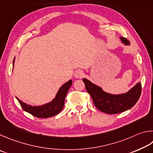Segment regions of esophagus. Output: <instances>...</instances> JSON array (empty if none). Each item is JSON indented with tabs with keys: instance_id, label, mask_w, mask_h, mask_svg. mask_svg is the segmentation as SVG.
Instances as JSON below:
<instances>
[{
	"instance_id": "1",
	"label": "esophagus",
	"mask_w": 153,
	"mask_h": 153,
	"mask_svg": "<svg viewBox=\"0 0 153 153\" xmlns=\"http://www.w3.org/2000/svg\"><path fill=\"white\" fill-rule=\"evenodd\" d=\"M83 76H84L83 72L81 71V70H77L76 71H75L74 74V78L76 79H81Z\"/></svg>"
}]
</instances>
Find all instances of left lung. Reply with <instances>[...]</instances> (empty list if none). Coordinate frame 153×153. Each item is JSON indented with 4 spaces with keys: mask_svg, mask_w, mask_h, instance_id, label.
<instances>
[{
    "mask_svg": "<svg viewBox=\"0 0 153 153\" xmlns=\"http://www.w3.org/2000/svg\"><path fill=\"white\" fill-rule=\"evenodd\" d=\"M122 42L126 45H130L127 39L120 37ZM82 81L96 108L108 114L122 113L132 108L139 100L141 93V82H137L128 92L122 94H111L105 92L102 88L93 83L87 79L83 78Z\"/></svg>",
    "mask_w": 153,
    "mask_h": 153,
    "instance_id": "1",
    "label": "left lung"
}]
</instances>
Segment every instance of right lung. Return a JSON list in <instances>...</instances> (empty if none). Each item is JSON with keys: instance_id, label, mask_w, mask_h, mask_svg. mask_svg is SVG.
Here are the masks:
<instances>
[{"instance_id": "add662e5", "label": "right lung", "mask_w": 153, "mask_h": 153, "mask_svg": "<svg viewBox=\"0 0 153 153\" xmlns=\"http://www.w3.org/2000/svg\"><path fill=\"white\" fill-rule=\"evenodd\" d=\"M15 59V57L13 59V66H14ZM72 83V80H69L68 82H65L58 91L55 96V98H53L50 102L42 105L33 106L28 105L26 103L23 102L19 98H16L18 100L19 103H20L21 106L22 107L24 111L33 115L35 117H39V118H47V117L54 116L58 114L61 111L62 109H63L66 95L69 89L71 88Z\"/></svg>"}]
</instances>
